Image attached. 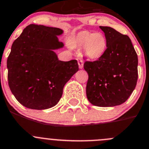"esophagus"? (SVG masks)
Instances as JSON below:
<instances>
[{
  "label": "esophagus",
  "instance_id": "obj_1",
  "mask_svg": "<svg viewBox=\"0 0 149 149\" xmlns=\"http://www.w3.org/2000/svg\"><path fill=\"white\" fill-rule=\"evenodd\" d=\"M78 64H79V67L80 69L83 68V65H84V62H83V59L81 58H78Z\"/></svg>",
  "mask_w": 149,
  "mask_h": 149
}]
</instances>
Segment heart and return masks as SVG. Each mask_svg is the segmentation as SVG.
Instances as JSON below:
<instances>
[{
	"mask_svg": "<svg viewBox=\"0 0 149 149\" xmlns=\"http://www.w3.org/2000/svg\"><path fill=\"white\" fill-rule=\"evenodd\" d=\"M74 45L76 48H83L87 58L95 60L104 54L107 48V40L102 32L93 33L83 31L76 35Z\"/></svg>",
	"mask_w": 149,
	"mask_h": 149,
	"instance_id": "heart-1",
	"label": "heart"
}]
</instances>
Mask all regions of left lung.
Wrapping results in <instances>:
<instances>
[{
  "instance_id": "1",
  "label": "left lung",
  "mask_w": 149,
  "mask_h": 149,
  "mask_svg": "<svg viewBox=\"0 0 149 149\" xmlns=\"http://www.w3.org/2000/svg\"><path fill=\"white\" fill-rule=\"evenodd\" d=\"M107 40V48L98 60L86 61L88 73L86 94L97 107H115L129 98L137 84V55L131 40L108 26H100Z\"/></svg>"
}]
</instances>
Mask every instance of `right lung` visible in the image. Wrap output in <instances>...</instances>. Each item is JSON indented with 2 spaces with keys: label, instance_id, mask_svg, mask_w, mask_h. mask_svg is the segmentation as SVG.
<instances>
[{
  "label": "right lung",
  "instance_id": "1",
  "mask_svg": "<svg viewBox=\"0 0 149 149\" xmlns=\"http://www.w3.org/2000/svg\"><path fill=\"white\" fill-rule=\"evenodd\" d=\"M59 28L31 24L14 41L7 59L8 83L15 98L32 109L59 102L65 84L79 70L76 59L63 62L54 50L64 46Z\"/></svg>",
  "mask_w": 149,
  "mask_h": 149
}]
</instances>
